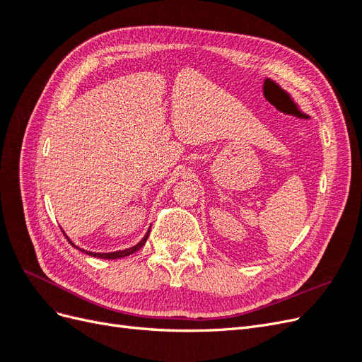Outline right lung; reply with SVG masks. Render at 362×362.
<instances>
[{"label":"right lung","mask_w":362,"mask_h":362,"mask_svg":"<svg viewBox=\"0 0 362 362\" xmlns=\"http://www.w3.org/2000/svg\"><path fill=\"white\" fill-rule=\"evenodd\" d=\"M64 234V233H63ZM66 237V235H64ZM148 237H149V231L146 233V235L141 238V242H139L136 246H133V247H129V249H125V250H117V252H110V254H95V252H87V250H83V249H80V250H83V252H86L87 255H92V257H96V258H105V259H116V258H124V257H128V255H131V254H134L136 250H139L141 246H144L145 243H146V240H148ZM68 238V237H66ZM68 242L74 246V247H76L71 240L68 238ZM78 249V247H76Z\"/></svg>","instance_id":"right-lung-1"}]
</instances>
